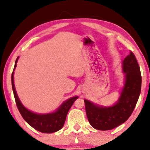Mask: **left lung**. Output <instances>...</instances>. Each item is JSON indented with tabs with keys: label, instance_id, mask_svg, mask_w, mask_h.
I'll use <instances>...</instances> for the list:
<instances>
[{
	"label": "left lung",
	"instance_id": "left-lung-1",
	"mask_svg": "<svg viewBox=\"0 0 150 150\" xmlns=\"http://www.w3.org/2000/svg\"><path fill=\"white\" fill-rule=\"evenodd\" d=\"M122 70L125 77L124 85L115 105L100 106L88 100H84L88 120L94 128L109 130L128 120L135 108L141 91L140 69L135 55L130 54L122 62Z\"/></svg>",
	"mask_w": 150,
	"mask_h": 150
}]
</instances>
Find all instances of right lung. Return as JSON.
Instances as JSON below:
<instances>
[{
	"label": "right lung",
	"mask_w": 150,
	"mask_h": 150,
	"mask_svg": "<svg viewBox=\"0 0 150 150\" xmlns=\"http://www.w3.org/2000/svg\"><path fill=\"white\" fill-rule=\"evenodd\" d=\"M18 57H17L16 62H15L14 68L13 72L12 73L11 79L14 98L20 113L21 114L22 118L29 125L40 132L54 133L59 130L64 125L68 112H69L70 108L71 107L73 103L78 98V96H73V97L65 100L54 112L39 114L29 110L20 102L14 84V71L16 67V63Z\"/></svg>",
	"instance_id": "obj_1"
}]
</instances>
